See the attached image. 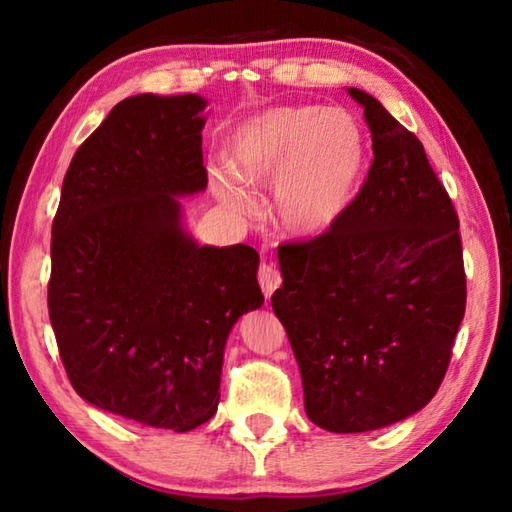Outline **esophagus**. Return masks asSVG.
<instances>
[{
    "label": "esophagus",
    "mask_w": 512,
    "mask_h": 512,
    "mask_svg": "<svg viewBox=\"0 0 512 512\" xmlns=\"http://www.w3.org/2000/svg\"><path fill=\"white\" fill-rule=\"evenodd\" d=\"M257 280H259V287H262V291H264V296L271 298L273 291L280 289L282 275L273 264L262 262V264H259V271H257Z\"/></svg>",
    "instance_id": "obj_1"
}]
</instances>
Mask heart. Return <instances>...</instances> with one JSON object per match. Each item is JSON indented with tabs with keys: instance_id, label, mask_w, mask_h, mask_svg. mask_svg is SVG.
Returning <instances> with one entry per match:
<instances>
[{
	"instance_id": "b5f03b06",
	"label": "heart",
	"mask_w": 512,
	"mask_h": 512,
	"mask_svg": "<svg viewBox=\"0 0 512 512\" xmlns=\"http://www.w3.org/2000/svg\"><path fill=\"white\" fill-rule=\"evenodd\" d=\"M228 169L214 171L216 196L250 210V187H273L277 228L293 239H316L343 219L357 194L366 140L343 108L277 106L250 115L228 137Z\"/></svg>"
}]
</instances>
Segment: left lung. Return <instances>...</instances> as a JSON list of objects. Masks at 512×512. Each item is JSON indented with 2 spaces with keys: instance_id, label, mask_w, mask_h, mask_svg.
<instances>
[{
  "instance_id": "8db88e82",
  "label": "left lung",
  "mask_w": 512,
  "mask_h": 512,
  "mask_svg": "<svg viewBox=\"0 0 512 512\" xmlns=\"http://www.w3.org/2000/svg\"><path fill=\"white\" fill-rule=\"evenodd\" d=\"M372 137L366 183L343 219L277 248L275 316L296 354L307 418L361 433L418 413L443 381L465 314L458 216L422 142L348 88Z\"/></svg>"
}]
</instances>
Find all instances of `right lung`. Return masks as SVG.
I'll return each mask as SVG.
<instances>
[{
    "label": "right lung",
    "instance_id": "1",
    "mask_svg": "<svg viewBox=\"0 0 512 512\" xmlns=\"http://www.w3.org/2000/svg\"><path fill=\"white\" fill-rule=\"evenodd\" d=\"M198 94L128 97L74 153L51 228L49 318L74 391L178 433L219 406L232 325L264 305L259 255L201 246L178 198L207 187Z\"/></svg>",
    "mask_w": 512,
    "mask_h": 512
}]
</instances>
